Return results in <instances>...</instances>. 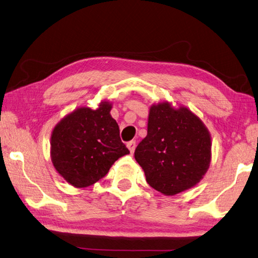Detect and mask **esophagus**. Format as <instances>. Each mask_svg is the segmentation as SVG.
<instances>
[{
	"instance_id": "34e87169",
	"label": "esophagus",
	"mask_w": 258,
	"mask_h": 258,
	"mask_svg": "<svg viewBox=\"0 0 258 258\" xmlns=\"http://www.w3.org/2000/svg\"><path fill=\"white\" fill-rule=\"evenodd\" d=\"M127 147H128V149L130 150V152L134 153L135 150H136V141H135V140L129 141L128 144H127Z\"/></svg>"
}]
</instances>
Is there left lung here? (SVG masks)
Wrapping results in <instances>:
<instances>
[{"label": "left lung", "instance_id": "1", "mask_svg": "<svg viewBox=\"0 0 258 258\" xmlns=\"http://www.w3.org/2000/svg\"><path fill=\"white\" fill-rule=\"evenodd\" d=\"M135 158L149 185L174 196L196 185L208 171L211 137L190 110H175L163 102L150 108L148 135L136 148Z\"/></svg>", "mask_w": 258, "mask_h": 258}]
</instances>
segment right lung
<instances>
[{
	"label": "right lung",
	"mask_w": 258,
	"mask_h": 258,
	"mask_svg": "<svg viewBox=\"0 0 258 258\" xmlns=\"http://www.w3.org/2000/svg\"><path fill=\"white\" fill-rule=\"evenodd\" d=\"M110 109L107 101L96 110L79 108L53 130L51 161L57 172L74 186L94 184L108 173L116 160L129 153Z\"/></svg>",
	"instance_id": "1"
}]
</instances>
